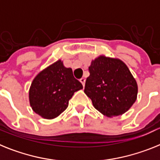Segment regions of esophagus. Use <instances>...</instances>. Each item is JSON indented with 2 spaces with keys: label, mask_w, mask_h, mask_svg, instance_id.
Instances as JSON below:
<instances>
[{
  "label": "esophagus",
  "mask_w": 160,
  "mask_h": 160,
  "mask_svg": "<svg viewBox=\"0 0 160 160\" xmlns=\"http://www.w3.org/2000/svg\"><path fill=\"white\" fill-rule=\"evenodd\" d=\"M80 82H81V83L82 84V86L84 87L85 86V82H86V79L84 78H82L81 79H80Z\"/></svg>",
  "instance_id": "obj_1"
}]
</instances>
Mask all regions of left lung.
I'll return each mask as SVG.
<instances>
[{"instance_id":"obj_1","label":"left lung","mask_w":160,"mask_h":160,"mask_svg":"<svg viewBox=\"0 0 160 160\" xmlns=\"http://www.w3.org/2000/svg\"><path fill=\"white\" fill-rule=\"evenodd\" d=\"M89 72L84 92L102 114L118 116L134 104L138 93L137 83L122 61L100 56L92 61Z\"/></svg>"}]
</instances>
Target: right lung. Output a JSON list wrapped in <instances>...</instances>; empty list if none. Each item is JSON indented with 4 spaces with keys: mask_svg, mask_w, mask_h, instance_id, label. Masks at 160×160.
Masks as SVG:
<instances>
[{
    "mask_svg": "<svg viewBox=\"0 0 160 160\" xmlns=\"http://www.w3.org/2000/svg\"><path fill=\"white\" fill-rule=\"evenodd\" d=\"M82 85L73 77L70 68L60 60L36 76L29 89V102L35 113L45 118L58 116L67 108L73 93Z\"/></svg>",
    "mask_w": 160,
    "mask_h": 160,
    "instance_id": "right-lung-1",
    "label": "right lung"
}]
</instances>
